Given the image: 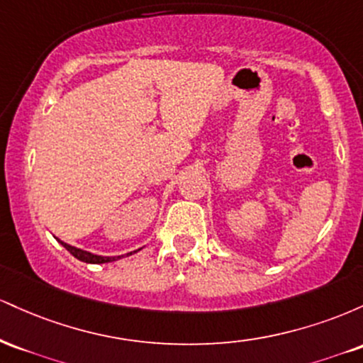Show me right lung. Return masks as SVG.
<instances>
[{"instance_id": "1", "label": "right lung", "mask_w": 363, "mask_h": 363, "mask_svg": "<svg viewBox=\"0 0 363 363\" xmlns=\"http://www.w3.org/2000/svg\"><path fill=\"white\" fill-rule=\"evenodd\" d=\"M61 242V240H60ZM62 247L66 249V251H69L73 254L77 259H80L83 262H91V264H102V262H111V261H116V259H121L123 256H112V257H104V256H97V254H91V252H86V251H82V249L78 247H73V245L66 244V242H61ZM131 254V252H129ZM128 254V256H129Z\"/></svg>"}]
</instances>
